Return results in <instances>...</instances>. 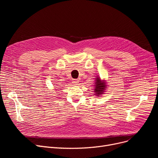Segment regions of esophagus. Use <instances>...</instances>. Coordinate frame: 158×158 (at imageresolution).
<instances>
[{
    "mask_svg": "<svg viewBox=\"0 0 158 158\" xmlns=\"http://www.w3.org/2000/svg\"><path fill=\"white\" fill-rule=\"evenodd\" d=\"M79 83L78 80H73V84L74 85H77Z\"/></svg>",
    "mask_w": 158,
    "mask_h": 158,
    "instance_id": "obj_1",
    "label": "esophagus"
}]
</instances>
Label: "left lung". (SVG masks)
I'll use <instances>...</instances> for the list:
<instances>
[{
	"mask_svg": "<svg viewBox=\"0 0 158 158\" xmlns=\"http://www.w3.org/2000/svg\"><path fill=\"white\" fill-rule=\"evenodd\" d=\"M94 95L98 97H101V95L104 94L106 92V90L107 88V84L106 80L103 79L102 80L99 76H97L95 79L94 82Z\"/></svg>",
	"mask_w": 158,
	"mask_h": 158,
	"instance_id": "obj_1",
	"label": "left lung"
}]
</instances>
